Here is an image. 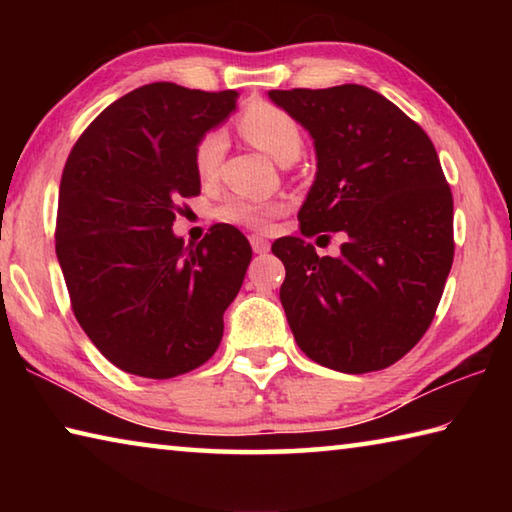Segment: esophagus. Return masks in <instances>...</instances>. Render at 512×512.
Instances as JSON below:
<instances>
[{
    "instance_id": "esophagus-1",
    "label": "esophagus",
    "mask_w": 512,
    "mask_h": 512,
    "mask_svg": "<svg viewBox=\"0 0 512 512\" xmlns=\"http://www.w3.org/2000/svg\"><path fill=\"white\" fill-rule=\"evenodd\" d=\"M250 246H253L257 255H264V253H268V248H271V246H268V241L264 237H259V235L250 237Z\"/></svg>"
}]
</instances>
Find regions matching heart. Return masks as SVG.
<instances>
[{
    "label": "heart",
    "mask_w": 512,
    "mask_h": 512,
    "mask_svg": "<svg viewBox=\"0 0 512 512\" xmlns=\"http://www.w3.org/2000/svg\"><path fill=\"white\" fill-rule=\"evenodd\" d=\"M239 131L250 144L271 155L275 162L287 164L296 162L302 151V133L298 121L289 112H284L268 103L248 108L239 119ZM225 135L223 131L205 133L196 144L194 151V169L201 180H212L219 173L223 153H225ZM280 212L273 203L248 201V198H232L219 207V219L232 225H246L253 230H264L268 221Z\"/></svg>",
    "instance_id": "heart-1"
}]
</instances>
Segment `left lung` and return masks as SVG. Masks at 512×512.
I'll list each match as a JSON object with an SVG mask.
<instances>
[{
	"mask_svg": "<svg viewBox=\"0 0 512 512\" xmlns=\"http://www.w3.org/2000/svg\"><path fill=\"white\" fill-rule=\"evenodd\" d=\"M309 131L316 178L300 232H343L339 257L300 237L273 253L287 268L280 300L300 350L361 375L393 366L424 332L454 262V201L427 133L363 85L271 90Z\"/></svg>",
	"mask_w": 512,
	"mask_h": 512,
	"instance_id": "1",
	"label": "left lung"
}]
</instances>
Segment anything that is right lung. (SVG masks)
<instances>
[{"mask_svg": "<svg viewBox=\"0 0 512 512\" xmlns=\"http://www.w3.org/2000/svg\"><path fill=\"white\" fill-rule=\"evenodd\" d=\"M235 90L151 83L85 128L58 196L56 255L74 316L110 363L171 379L212 357L253 257L216 223L196 246L173 235L180 201L201 194L194 151L237 108Z\"/></svg>", "mask_w": 512, "mask_h": 512, "instance_id": "obj_1", "label": "right lung"}]
</instances>
